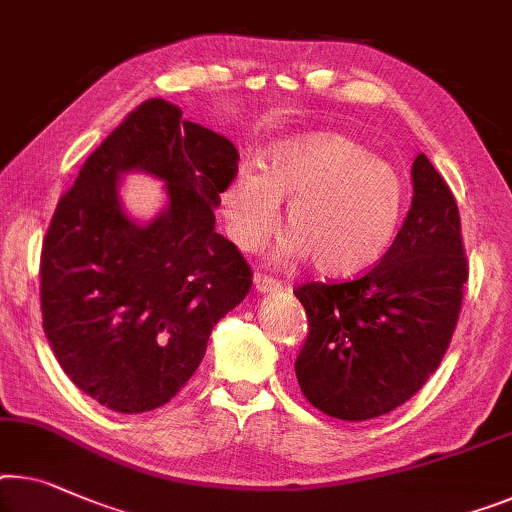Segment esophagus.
<instances>
[{"instance_id": "obj_1", "label": "esophagus", "mask_w": 512, "mask_h": 512, "mask_svg": "<svg viewBox=\"0 0 512 512\" xmlns=\"http://www.w3.org/2000/svg\"><path fill=\"white\" fill-rule=\"evenodd\" d=\"M255 289L259 294H273V292H280L282 285L278 280H273L269 276H262V273H257L255 276Z\"/></svg>"}]
</instances>
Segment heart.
<instances>
[{
  "instance_id": "heart-1",
  "label": "heart",
  "mask_w": 512,
  "mask_h": 512,
  "mask_svg": "<svg viewBox=\"0 0 512 512\" xmlns=\"http://www.w3.org/2000/svg\"><path fill=\"white\" fill-rule=\"evenodd\" d=\"M404 181L386 160L349 137L310 133L273 147L262 172L239 167L225 186L223 216L241 250L262 248L287 202L282 262L312 259L326 276H356L377 264L398 232Z\"/></svg>"
}]
</instances>
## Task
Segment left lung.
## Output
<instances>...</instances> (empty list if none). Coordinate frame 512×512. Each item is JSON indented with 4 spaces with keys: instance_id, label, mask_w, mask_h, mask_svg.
Here are the masks:
<instances>
[{
    "instance_id": "obj_1",
    "label": "left lung",
    "mask_w": 512,
    "mask_h": 512,
    "mask_svg": "<svg viewBox=\"0 0 512 512\" xmlns=\"http://www.w3.org/2000/svg\"><path fill=\"white\" fill-rule=\"evenodd\" d=\"M398 236L363 276L294 289L308 315L294 370L305 398L340 421L398 409L439 368L462 308L469 262L460 211L425 154Z\"/></svg>"
}]
</instances>
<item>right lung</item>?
I'll return each instance as SVG.
<instances>
[{
    "label": "right lung",
    "mask_w": 512,
    "mask_h": 512,
    "mask_svg": "<svg viewBox=\"0 0 512 512\" xmlns=\"http://www.w3.org/2000/svg\"><path fill=\"white\" fill-rule=\"evenodd\" d=\"M236 147L163 98L126 114L61 195L41 250L43 331L61 370L119 414L163 407L202 363L211 329L253 285L241 250L216 232ZM166 181L149 226L120 211L121 171Z\"/></svg>",
    "instance_id": "right-lung-1"
}]
</instances>
